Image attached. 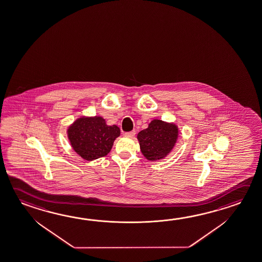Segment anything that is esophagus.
I'll use <instances>...</instances> for the list:
<instances>
[{
	"label": "esophagus",
	"mask_w": 262,
	"mask_h": 262,
	"mask_svg": "<svg viewBox=\"0 0 262 262\" xmlns=\"http://www.w3.org/2000/svg\"><path fill=\"white\" fill-rule=\"evenodd\" d=\"M135 130H132V132H129V133H125V136L126 137H133L134 135H135Z\"/></svg>",
	"instance_id": "1"
}]
</instances>
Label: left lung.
Wrapping results in <instances>:
<instances>
[{
	"label": "left lung",
	"instance_id": "obj_1",
	"mask_svg": "<svg viewBox=\"0 0 262 262\" xmlns=\"http://www.w3.org/2000/svg\"><path fill=\"white\" fill-rule=\"evenodd\" d=\"M179 137L177 125L163 120H151L148 128L138 133L143 156L149 161L161 160L172 151Z\"/></svg>",
	"mask_w": 262,
	"mask_h": 262
}]
</instances>
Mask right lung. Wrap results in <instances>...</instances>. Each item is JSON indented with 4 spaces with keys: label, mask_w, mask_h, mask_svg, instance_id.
<instances>
[{
    "label": "right lung",
    "mask_w": 262,
    "mask_h": 262,
    "mask_svg": "<svg viewBox=\"0 0 262 262\" xmlns=\"http://www.w3.org/2000/svg\"><path fill=\"white\" fill-rule=\"evenodd\" d=\"M74 151L88 161L106 156L113 146L120 129L118 126L106 124L102 117H82L75 120L67 130Z\"/></svg>",
    "instance_id": "add662e5"
}]
</instances>
